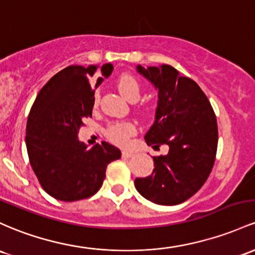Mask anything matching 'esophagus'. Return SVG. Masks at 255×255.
I'll return each mask as SVG.
<instances>
[{"instance_id":"obj_1","label":"esophagus","mask_w":255,"mask_h":255,"mask_svg":"<svg viewBox=\"0 0 255 255\" xmlns=\"http://www.w3.org/2000/svg\"><path fill=\"white\" fill-rule=\"evenodd\" d=\"M133 156V152H129V151H122V157L129 158Z\"/></svg>"}]
</instances>
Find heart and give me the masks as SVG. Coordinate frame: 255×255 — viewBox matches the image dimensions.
Listing matches in <instances>:
<instances>
[{
	"mask_svg": "<svg viewBox=\"0 0 255 255\" xmlns=\"http://www.w3.org/2000/svg\"><path fill=\"white\" fill-rule=\"evenodd\" d=\"M117 88H119L120 93L130 102H135L140 96V83H139L138 78L133 76L132 74L126 72L117 78ZM96 103H98V96L96 97ZM135 132L136 128L133 123L117 122L108 128L106 135L115 144L126 145L128 139L134 135Z\"/></svg>",
	"mask_w": 255,
	"mask_h": 255,
	"instance_id": "heart-1",
	"label": "heart"
}]
</instances>
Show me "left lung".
<instances>
[{
	"mask_svg": "<svg viewBox=\"0 0 255 255\" xmlns=\"http://www.w3.org/2000/svg\"><path fill=\"white\" fill-rule=\"evenodd\" d=\"M158 89L156 120L145 135L153 149L168 145L166 156L153 157L155 169L134 185L146 200L173 206L194 196L211 174L218 147V125L208 98L194 80L174 68L138 65Z\"/></svg>",
	"mask_w": 255,
	"mask_h": 255,
	"instance_id": "left-lung-1",
	"label": "left lung"
}]
</instances>
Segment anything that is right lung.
Wrapping results in <instances>:
<instances>
[{
	"label": "right lung",
	"instance_id": "1",
	"mask_svg": "<svg viewBox=\"0 0 255 255\" xmlns=\"http://www.w3.org/2000/svg\"><path fill=\"white\" fill-rule=\"evenodd\" d=\"M111 64L102 66L103 76L113 71ZM70 65L55 74L31 106L26 123V149L32 170L42 189L65 202L93 196L103 185L106 167L121 157V151L106 141L88 149L77 134L94 105V72ZM103 77H98V87Z\"/></svg>",
	"mask_w": 255,
	"mask_h": 255
}]
</instances>
